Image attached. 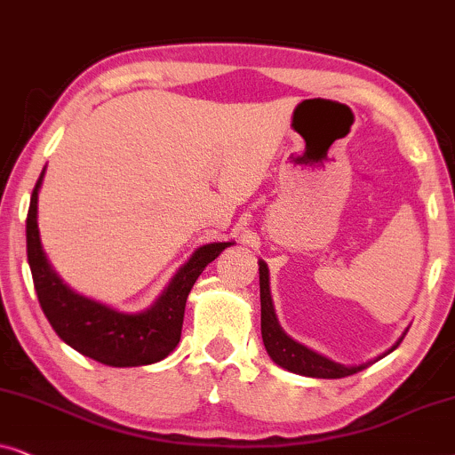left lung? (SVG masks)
I'll return each mask as SVG.
<instances>
[{
  "mask_svg": "<svg viewBox=\"0 0 455 455\" xmlns=\"http://www.w3.org/2000/svg\"><path fill=\"white\" fill-rule=\"evenodd\" d=\"M259 304H262V339H264V347L268 351V355L272 358L275 364H278L284 371L301 374V377H312V379H343L349 377V374H355L360 371H364L377 362L383 355L391 354L393 349L402 343L403 335L399 337V341L393 345L391 349H387L383 355H379L377 360L366 362V364L360 366H345L339 364V362H332L324 355L316 354V351L307 349L306 345H301L298 341H293L287 332L281 329L278 324L276 314H275V306H272V298H270V281H268V266H266L262 259H259Z\"/></svg>",
  "mask_w": 455,
  "mask_h": 455,
  "instance_id": "obj_1",
  "label": "left lung"
}]
</instances>
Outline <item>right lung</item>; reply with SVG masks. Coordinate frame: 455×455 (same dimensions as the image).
<instances>
[{"mask_svg": "<svg viewBox=\"0 0 455 455\" xmlns=\"http://www.w3.org/2000/svg\"><path fill=\"white\" fill-rule=\"evenodd\" d=\"M44 174L45 168L41 171V177L30 196L27 256L41 310L50 320L52 329L78 354L106 366H148L164 360L180 341L185 304L197 276L202 275L205 266L220 256L222 250L231 247L233 241L208 243L196 250L189 262L180 266L164 293L148 310L137 314L118 312L100 301L75 293L47 262L41 250L37 227V197Z\"/></svg>", "mask_w": 455, "mask_h": 455, "instance_id": "add662e5", "label": "right lung"}]
</instances>
